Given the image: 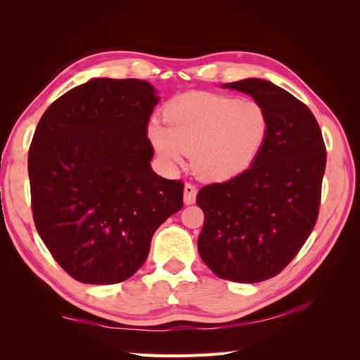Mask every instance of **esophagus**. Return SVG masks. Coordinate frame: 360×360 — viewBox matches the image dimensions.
<instances>
[{
    "instance_id": "34e87169",
    "label": "esophagus",
    "mask_w": 360,
    "mask_h": 360,
    "mask_svg": "<svg viewBox=\"0 0 360 360\" xmlns=\"http://www.w3.org/2000/svg\"><path fill=\"white\" fill-rule=\"evenodd\" d=\"M196 193H198L196 187L193 184H190V182H187L186 187H184V202L187 205L193 204L196 201Z\"/></svg>"
}]
</instances>
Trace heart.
I'll list each match as a JSON object with an SVG mask.
<instances>
[{
  "label": "heart",
  "mask_w": 360,
  "mask_h": 360,
  "mask_svg": "<svg viewBox=\"0 0 360 360\" xmlns=\"http://www.w3.org/2000/svg\"><path fill=\"white\" fill-rule=\"evenodd\" d=\"M165 124L153 120L150 141L170 168L192 156L193 173L204 181H227L254 162L269 133L264 106L252 98L192 93L165 110Z\"/></svg>",
  "instance_id": "obj_1"
}]
</instances>
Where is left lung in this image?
Returning a JSON list of instances; mask_svg holds the SVG:
<instances>
[{
    "instance_id": "1",
    "label": "left lung",
    "mask_w": 360,
    "mask_h": 360,
    "mask_svg": "<svg viewBox=\"0 0 360 360\" xmlns=\"http://www.w3.org/2000/svg\"><path fill=\"white\" fill-rule=\"evenodd\" d=\"M224 86L262 103L271 125L248 170L198 193V250L219 278L258 283L285 269L314 229L326 147L314 114L288 91L262 79Z\"/></svg>"
}]
</instances>
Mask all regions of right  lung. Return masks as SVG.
I'll return each instance as SVG.
<instances>
[{
    "label": "right lung",
    "mask_w": 360,
    "mask_h": 360,
    "mask_svg": "<svg viewBox=\"0 0 360 360\" xmlns=\"http://www.w3.org/2000/svg\"><path fill=\"white\" fill-rule=\"evenodd\" d=\"M159 97L136 79H94L44 111L27 168L37 232L72 278L114 285L139 269L184 184L151 170Z\"/></svg>",
    "instance_id": "1"
}]
</instances>
